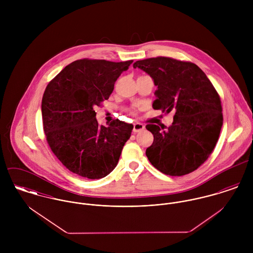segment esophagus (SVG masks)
I'll return each instance as SVG.
<instances>
[{"mask_svg":"<svg viewBox=\"0 0 253 253\" xmlns=\"http://www.w3.org/2000/svg\"><path fill=\"white\" fill-rule=\"evenodd\" d=\"M145 126L144 125H142V124H140V123H134L133 124V132H139V131H141V130H143L144 129Z\"/></svg>","mask_w":253,"mask_h":253,"instance_id":"esophagus-1","label":"esophagus"}]
</instances>
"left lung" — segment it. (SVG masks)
Masks as SVG:
<instances>
[{"mask_svg":"<svg viewBox=\"0 0 253 253\" xmlns=\"http://www.w3.org/2000/svg\"><path fill=\"white\" fill-rule=\"evenodd\" d=\"M148 73L158 86L155 110L175 111L170 126L149 124L154 141L146 149L152 166L170 176H182L200 168L216 145L223 115L220 96L196 64L158 56L133 64Z\"/></svg>","mask_w":253,"mask_h":253,"instance_id":"8db88e82","label":"left lung"}]
</instances>
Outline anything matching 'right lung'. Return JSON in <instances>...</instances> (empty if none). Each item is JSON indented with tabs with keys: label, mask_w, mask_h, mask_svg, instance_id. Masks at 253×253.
<instances>
[{
	"label": "right lung",
	"mask_w": 253,
	"mask_h": 253,
	"mask_svg": "<svg viewBox=\"0 0 253 253\" xmlns=\"http://www.w3.org/2000/svg\"><path fill=\"white\" fill-rule=\"evenodd\" d=\"M132 62L79 59L46 85L42 99L46 142L73 173L99 179L116 168L133 126L118 119L99 126L94 108L108 99L117 79Z\"/></svg>",
	"instance_id": "obj_1"
}]
</instances>
